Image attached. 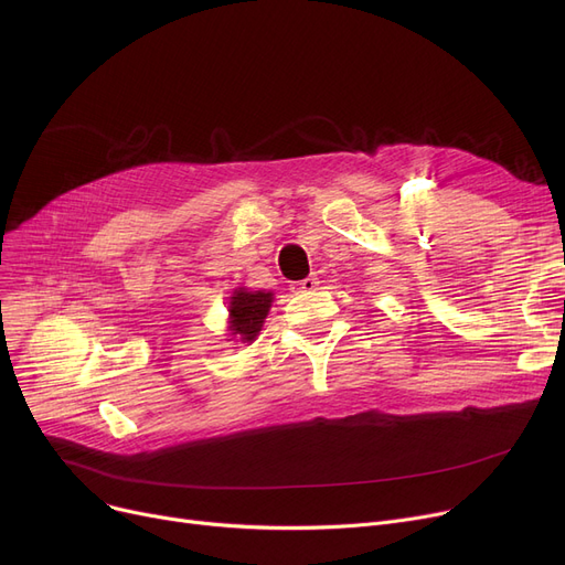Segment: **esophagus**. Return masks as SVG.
I'll return each instance as SVG.
<instances>
[{
	"mask_svg": "<svg viewBox=\"0 0 565 565\" xmlns=\"http://www.w3.org/2000/svg\"><path fill=\"white\" fill-rule=\"evenodd\" d=\"M318 286V277H307V279H302V281H295L292 284V292H307V290H313Z\"/></svg>",
	"mask_w": 565,
	"mask_h": 565,
	"instance_id": "1",
	"label": "esophagus"
}]
</instances>
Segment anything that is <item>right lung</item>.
<instances>
[{"label":"right lung","mask_w":565,"mask_h":565,"mask_svg":"<svg viewBox=\"0 0 565 565\" xmlns=\"http://www.w3.org/2000/svg\"><path fill=\"white\" fill-rule=\"evenodd\" d=\"M270 307H273L270 290H247V288L233 290V298L228 302L231 337H235L243 343H252L258 337Z\"/></svg>","instance_id":"obj_1"}]
</instances>
